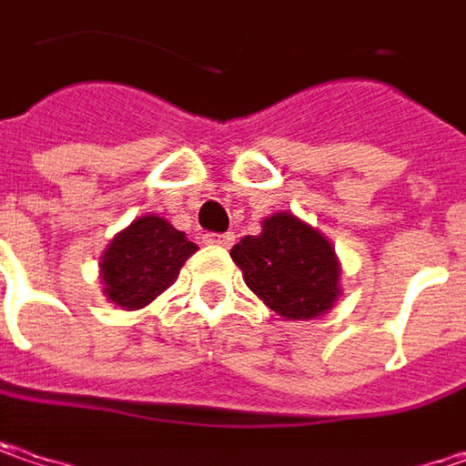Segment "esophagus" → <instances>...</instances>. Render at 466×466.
Listing matches in <instances>:
<instances>
[{
    "label": "esophagus",
    "instance_id": "1",
    "mask_svg": "<svg viewBox=\"0 0 466 466\" xmlns=\"http://www.w3.org/2000/svg\"><path fill=\"white\" fill-rule=\"evenodd\" d=\"M203 239H206V245H216V248H229V245L234 242V234L232 232H224V234L208 232Z\"/></svg>",
    "mask_w": 466,
    "mask_h": 466
}]
</instances>
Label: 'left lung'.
<instances>
[{
  "mask_svg": "<svg viewBox=\"0 0 466 466\" xmlns=\"http://www.w3.org/2000/svg\"><path fill=\"white\" fill-rule=\"evenodd\" d=\"M245 285L285 319L327 314L340 295V263L324 234L282 210L232 248Z\"/></svg>",
  "mask_w": 466,
  "mask_h": 466,
  "instance_id": "obj_1",
  "label": "left lung"
}]
</instances>
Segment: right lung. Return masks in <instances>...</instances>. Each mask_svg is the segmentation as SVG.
<instances>
[{"label":"right lung","instance_id":"obj_1","mask_svg":"<svg viewBox=\"0 0 466 466\" xmlns=\"http://www.w3.org/2000/svg\"><path fill=\"white\" fill-rule=\"evenodd\" d=\"M198 250L187 234L174 229L160 216H139L113 237L99 260L105 295L126 311L152 303L177 282L184 260Z\"/></svg>","mask_w":466,"mask_h":466}]
</instances>
